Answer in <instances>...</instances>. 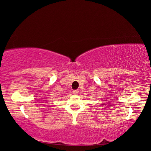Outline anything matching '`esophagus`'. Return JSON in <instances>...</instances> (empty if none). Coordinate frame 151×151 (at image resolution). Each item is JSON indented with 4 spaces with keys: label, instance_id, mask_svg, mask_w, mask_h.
Here are the masks:
<instances>
[{
    "label": "esophagus",
    "instance_id": "obj_1",
    "mask_svg": "<svg viewBox=\"0 0 151 151\" xmlns=\"http://www.w3.org/2000/svg\"><path fill=\"white\" fill-rule=\"evenodd\" d=\"M73 93L75 94H77L78 93V90H75L73 91Z\"/></svg>",
    "mask_w": 151,
    "mask_h": 151
}]
</instances>
